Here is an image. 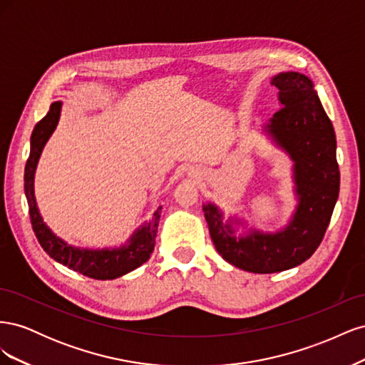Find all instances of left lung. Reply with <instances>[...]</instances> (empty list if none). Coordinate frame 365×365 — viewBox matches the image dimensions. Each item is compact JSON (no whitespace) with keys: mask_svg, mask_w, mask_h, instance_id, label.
Returning a JSON list of instances; mask_svg holds the SVG:
<instances>
[{"mask_svg":"<svg viewBox=\"0 0 365 365\" xmlns=\"http://www.w3.org/2000/svg\"><path fill=\"white\" fill-rule=\"evenodd\" d=\"M280 109L263 132L292 161L295 212L279 231L248 228L216 204H202L215 248L228 263L248 272L271 274L291 269L312 256L322 244L339 193L336 137L314 82L297 71L271 77ZM239 226L246 228L237 235Z\"/></svg>","mask_w":365,"mask_h":365,"instance_id":"obj_1","label":"left lung"}]
</instances>
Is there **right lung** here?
Segmentation results:
<instances>
[{"label":"right lung","instance_id":"obj_1","mask_svg":"<svg viewBox=\"0 0 365 365\" xmlns=\"http://www.w3.org/2000/svg\"><path fill=\"white\" fill-rule=\"evenodd\" d=\"M62 102H53L50 111L43 117L31 132L30 138V157L24 172V192L29 202V213L33 231L36 239L48 256L76 272L86 275L96 280H113L121 277L148 262L155 247V237L161 208L158 207L152 219L140 225L126 244L115 248H79L67 244L63 239L56 236L50 227L43 222L35 197V172L43 146L56 129L61 118Z\"/></svg>","mask_w":365,"mask_h":365}]
</instances>
